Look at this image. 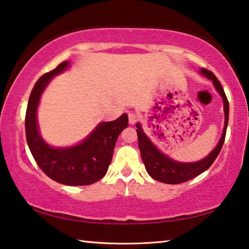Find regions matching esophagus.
<instances>
[{
	"label": "esophagus",
	"instance_id": "1",
	"mask_svg": "<svg viewBox=\"0 0 249 249\" xmlns=\"http://www.w3.org/2000/svg\"><path fill=\"white\" fill-rule=\"evenodd\" d=\"M138 120H140V115H138L137 113H134V112L128 113V121L130 124H135Z\"/></svg>",
	"mask_w": 249,
	"mask_h": 249
}]
</instances>
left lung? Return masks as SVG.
<instances>
[{
	"label": "left lung",
	"instance_id": "1",
	"mask_svg": "<svg viewBox=\"0 0 249 249\" xmlns=\"http://www.w3.org/2000/svg\"><path fill=\"white\" fill-rule=\"evenodd\" d=\"M201 73H203L206 78L211 79L214 83V87L216 88L218 93L221 94L223 102H224V113H225V126L223 129V134L220 142H218L217 146L212 150L208 157L204 158L201 161L196 162H189V163H182L177 162L168 158L167 156L156 148L155 145L149 141V138L146 136L145 133L142 132L140 124H136V132L138 137V147H140L141 155L142 162H144L145 168L147 172H148L151 178L155 180H158L160 182L168 183V184H178L185 182V181L191 180L195 177L199 176L202 172H204L206 169L212 166L214 160L220 154L222 149V146L224 144L225 135H226V128L227 124H229V112H230V105L229 101H227L226 94L223 88L221 86V82L218 81L212 71L208 69L202 68Z\"/></svg>",
	"mask_w": 249,
	"mask_h": 249
}]
</instances>
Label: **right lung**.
<instances>
[{
	"instance_id": "right-lung-1",
	"label": "right lung",
	"mask_w": 249,
	"mask_h": 249,
	"mask_svg": "<svg viewBox=\"0 0 249 249\" xmlns=\"http://www.w3.org/2000/svg\"><path fill=\"white\" fill-rule=\"evenodd\" d=\"M68 66V61L61 62L41 75L34 86L25 116L26 141L37 165L50 179L66 185H89L107 174L117 137L128 125V116L123 114L115 121L101 123L86 141L74 147L53 148L46 144L37 127V107L50 80Z\"/></svg>"
}]
</instances>
